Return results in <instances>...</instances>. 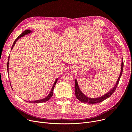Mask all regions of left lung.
Returning a JSON list of instances; mask_svg holds the SVG:
<instances>
[{"mask_svg": "<svg viewBox=\"0 0 132 132\" xmlns=\"http://www.w3.org/2000/svg\"><path fill=\"white\" fill-rule=\"evenodd\" d=\"M122 60L123 61V58H122ZM123 62L122 61L120 73V75H119V76L117 81L116 85L113 87V88L111 90H110L108 93L105 94V95H103V96L98 97V98H89L88 97L86 96L83 93V92L80 91L79 87V86H78V84L77 81L76 79H75V95H76V98L81 102L84 103H88V104H95L96 103H100V102L104 101V100H105V99H108L112 95L113 93L114 92V91L117 88V86L118 85L119 80H120V77L122 75V71H123Z\"/></svg>", "mask_w": 132, "mask_h": 132, "instance_id": "obj_1", "label": "left lung"}]
</instances>
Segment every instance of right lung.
Listing matches in <instances>:
<instances>
[{
    "mask_svg": "<svg viewBox=\"0 0 132 132\" xmlns=\"http://www.w3.org/2000/svg\"><path fill=\"white\" fill-rule=\"evenodd\" d=\"M31 32H32V31H31L30 30H29V29H27V30H24L23 32H22V33H21L19 36L17 37V38L15 39V40L14 41V43H13V46H12V47L11 50H12V49H13V48L14 46L15 45V44L16 42L18 41V40L19 39H20V37H22V36H24L25 35H27V34H29V33H31ZM9 60H10V56H9L8 61H7V72H8V73H9ZM57 79H58V78H57V79H56L55 80V82H54V84H53V87H52V90H51V92H50V93H49V95H48L46 98H43V99H42L37 100H34V101L29 102V103H35V104H36V103H43V102H45L48 101V100H49L50 99H51V98L53 96L54 89L55 86V85H56V83H57ZM10 84H11V83H10ZM11 87H12L11 85Z\"/></svg>",
    "mask_w": 132,
    "mask_h": 132,
    "instance_id": "add662e5",
    "label": "right lung"
}]
</instances>
